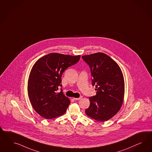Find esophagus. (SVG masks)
Wrapping results in <instances>:
<instances>
[{
	"label": "esophagus",
	"mask_w": 152,
	"mask_h": 152,
	"mask_svg": "<svg viewBox=\"0 0 152 152\" xmlns=\"http://www.w3.org/2000/svg\"><path fill=\"white\" fill-rule=\"evenodd\" d=\"M81 98H82V97H78V98H74V99L75 100H80Z\"/></svg>",
	"instance_id": "obj_1"
}]
</instances>
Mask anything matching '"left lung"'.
<instances>
[{
	"mask_svg": "<svg viewBox=\"0 0 152 152\" xmlns=\"http://www.w3.org/2000/svg\"><path fill=\"white\" fill-rule=\"evenodd\" d=\"M89 66L96 95L89 98L85 110L88 116L99 121L110 119L119 111L124 96V80L119 65L110 57L98 52L82 56Z\"/></svg>",
	"mask_w": 152,
	"mask_h": 152,
	"instance_id": "1",
	"label": "left lung"
}]
</instances>
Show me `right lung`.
<instances>
[{
	"label": "right lung",
	"mask_w": 152,
	"mask_h": 152,
	"mask_svg": "<svg viewBox=\"0 0 152 152\" xmlns=\"http://www.w3.org/2000/svg\"><path fill=\"white\" fill-rule=\"evenodd\" d=\"M80 56L51 53L39 58L31 71L28 81V95L34 110L50 119L64 114L70 101L62 88V75L69 67L77 63Z\"/></svg>",
	"instance_id": "right-lung-1"
}]
</instances>
